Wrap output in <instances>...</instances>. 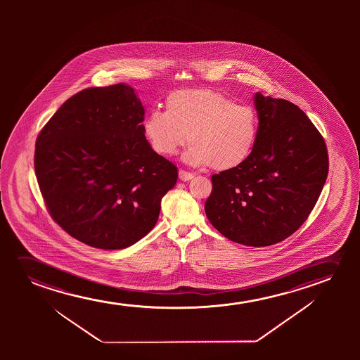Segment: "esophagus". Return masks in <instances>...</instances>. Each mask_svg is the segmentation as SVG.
<instances>
[{
  "mask_svg": "<svg viewBox=\"0 0 360 360\" xmlns=\"http://www.w3.org/2000/svg\"><path fill=\"white\" fill-rule=\"evenodd\" d=\"M178 176H179V179H181V181H183V182H187V181H191V179H192L193 173L187 172V171H184V169H179Z\"/></svg>",
  "mask_w": 360,
  "mask_h": 360,
  "instance_id": "1",
  "label": "esophagus"
}]
</instances>
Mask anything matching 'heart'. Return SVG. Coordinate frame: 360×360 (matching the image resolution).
Wrapping results in <instances>:
<instances>
[{
	"instance_id": "heart-1",
	"label": "heart",
	"mask_w": 360,
	"mask_h": 360,
	"mask_svg": "<svg viewBox=\"0 0 360 360\" xmlns=\"http://www.w3.org/2000/svg\"><path fill=\"white\" fill-rule=\"evenodd\" d=\"M258 128L256 109L212 89L174 91L166 99V112L151 110L143 120V131L156 153L176 155L189 135L188 162L209 165L220 172L240 167L250 158Z\"/></svg>"
}]
</instances>
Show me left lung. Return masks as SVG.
<instances>
[{
  "instance_id": "1",
  "label": "left lung",
  "mask_w": 360,
  "mask_h": 360,
  "mask_svg": "<svg viewBox=\"0 0 360 360\" xmlns=\"http://www.w3.org/2000/svg\"><path fill=\"white\" fill-rule=\"evenodd\" d=\"M259 128L240 167L212 174L205 214L229 240L264 247L283 241L305 222L328 173L325 140L289 101L255 94Z\"/></svg>"
}]
</instances>
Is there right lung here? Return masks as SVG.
Returning <instances> with one entry per match:
<instances>
[{"label": "right lung", "mask_w": 360, "mask_h": 360, "mask_svg": "<svg viewBox=\"0 0 360 360\" xmlns=\"http://www.w3.org/2000/svg\"><path fill=\"white\" fill-rule=\"evenodd\" d=\"M145 109L130 86L81 91L41 129L34 168L50 215L70 236L122 250L156 225L177 167L145 138Z\"/></svg>", "instance_id": "add662e5"}]
</instances>
